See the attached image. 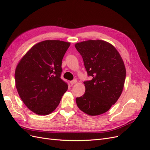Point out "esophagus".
<instances>
[{
    "instance_id": "1",
    "label": "esophagus",
    "mask_w": 150,
    "mask_h": 150,
    "mask_svg": "<svg viewBox=\"0 0 150 150\" xmlns=\"http://www.w3.org/2000/svg\"><path fill=\"white\" fill-rule=\"evenodd\" d=\"M76 83H77V80H76V79L72 80V81H71V82H70V83H71V86H72V85H73V84H76Z\"/></svg>"
}]
</instances>
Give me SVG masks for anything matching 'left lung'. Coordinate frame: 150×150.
<instances>
[{
	"label": "left lung",
	"instance_id": "1",
	"mask_svg": "<svg viewBox=\"0 0 150 150\" xmlns=\"http://www.w3.org/2000/svg\"><path fill=\"white\" fill-rule=\"evenodd\" d=\"M91 81H84V95L76 98L79 110L90 116L108 111L120 97L126 78L124 62L112 44L102 40L76 43Z\"/></svg>",
	"mask_w": 150,
	"mask_h": 150
}]
</instances>
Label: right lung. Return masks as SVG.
I'll return each instance as SVG.
<instances>
[{
	"label": "right lung",
	"mask_w": 150,
	"mask_h": 150,
	"mask_svg": "<svg viewBox=\"0 0 150 150\" xmlns=\"http://www.w3.org/2000/svg\"><path fill=\"white\" fill-rule=\"evenodd\" d=\"M70 44L59 40H44L32 47L18 63L15 71L17 92L35 114H51L67 90L61 74L62 59Z\"/></svg>",
	"instance_id": "1"
}]
</instances>
